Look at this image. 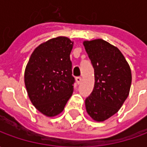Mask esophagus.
<instances>
[{"mask_svg": "<svg viewBox=\"0 0 147 147\" xmlns=\"http://www.w3.org/2000/svg\"><path fill=\"white\" fill-rule=\"evenodd\" d=\"M76 80L77 83H78V84H80L81 81H82V78H81L80 76H78V77H76Z\"/></svg>", "mask_w": 147, "mask_h": 147, "instance_id": "34e87169", "label": "esophagus"}]
</instances>
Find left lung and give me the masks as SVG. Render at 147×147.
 <instances>
[{
  "instance_id": "obj_1",
  "label": "left lung",
  "mask_w": 147,
  "mask_h": 147,
  "mask_svg": "<svg viewBox=\"0 0 147 147\" xmlns=\"http://www.w3.org/2000/svg\"><path fill=\"white\" fill-rule=\"evenodd\" d=\"M94 70V87L85 100L87 113L104 121L117 113L129 94L131 72L121 52L102 39L83 42Z\"/></svg>"
}]
</instances>
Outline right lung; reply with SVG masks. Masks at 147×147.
<instances>
[{
	"label": "right lung",
	"mask_w": 147,
	"mask_h": 147,
	"mask_svg": "<svg viewBox=\"0 0 147 147\" xmlns=\"http://www.w3.org/2000/svg\"><path fill=\"white\" fill-rule=\"evenodd\" d=\"M72 47L73 42L66 37L50 39L34 49L26 67L28 96L35 108L47 117L61 113L73 93Z\"/></svg>",
	"instance_id": "obj_1"
}]
</instances>
